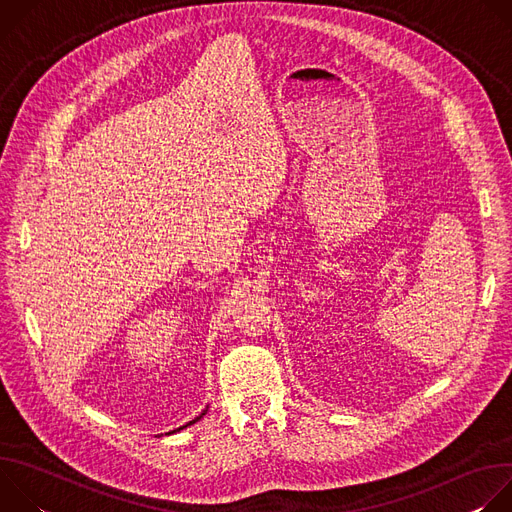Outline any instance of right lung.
<instances>
[{"mask_svg":"<svg viewBox=\"0 0 512 512\" xmlns=\"http://www.w3.org/2000/svg\"><path fill=\"white\" fill-rule=\"evenodd\" d=\"M206 411H208V407H206V409H204V411H202V413H200V415H198V417H194V419H192V421H188V423H186V425H182V427H178V429H174V431H168V435H170V433H176V431H180V429H184V427H188V425H192V423H196V421H198V419H200V417H202V415H204V413H206Z\"/></svg>","mask_w":512,"mask_h":512,"instance_id":"obj_1","label":"right lung"}]
</instances>
